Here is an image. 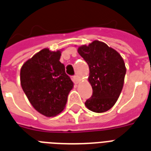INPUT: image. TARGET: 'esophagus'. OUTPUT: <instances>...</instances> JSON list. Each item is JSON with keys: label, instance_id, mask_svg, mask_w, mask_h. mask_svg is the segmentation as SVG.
Segmentation results:
<instances>
[{"label": "esophagus", "instance_id": "obj_1", "mask_svg": "<svg viewBox=\"0 0 151 151\" xmlns=\"http://www.w3.org/2000/svg\"><path fill=\"white\" fill-rule=\"evenodd\" d=\"M73 81L78 84V83H79V78H78V76H74L73 77Z\"/></svg>", "mask_w": 151, "mask_h": 151}]
</instances>
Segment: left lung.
Wrapping results in <instances>:
<instances>
[{
	"label": "left lung",
	"mask_w": 151,
	"mask_h": 151,
	"mask_svg": "<svg viewBox=\"0 0 151 151\" xmlns=\"http://www.w3.org/2000/svg\"><path fill=\"white\" fill-rule=\"evenodd\" d=\"M78 52L88 64V81L93 90L84 104L91 111L105 112L116 104L122 90L127 72L124 60L116 50L98 40L79 46Z\"/></svg>",
	"instance_id": "left-lung-1"
}]
</instances>
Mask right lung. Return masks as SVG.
I'll return each mask as SVG.
<instances>
[{
  "mask_svg": "<svg viewBox=\"0 0 151 151\" xmlns=\"http://www.w3.org/2000/svg\"><path fill=\"white\" fill-rule=\"evenodd\" d=\"M60 50L45 48L22 65L21 85L30 103L47 117L58 115L64 109L73 83L60 63Z\"/></svg>",
  "mask_w": 151,
  "mask_h": 151,
  "instance_id": "1",
  "label": "right lung"
}]
</instances>
